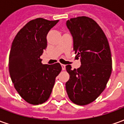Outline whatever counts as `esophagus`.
Masks as SVG:
<instances>
[{
  "mask_svg": "<svg viewBox=\"0 0 124 124\" xmlns=\"http://www.w3.org/2000/svg\"><path fill=\"white\" fill-rule=\"evenodd\" d=\"M61 66H62V70H64L65 69H66V65L61 64Z\"/></svg>",
  "mask_w": 124,
  "mask_h": 124,
  "instance_id": "esophagus-1",
  "label": "esophagus"
}]
</instances>
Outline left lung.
Instances as JSON below:
<instances>
[{"label":"left lung","instance_id":"obj_1","mask_svg":"<svg viewBox=\"0 0 124 124\" xmlns=\"http://www.w3.org/2000/svg\"><path fill=\"white\" fill-rule=\"evenodd\" d=\"M66 26L81 66L77 70L66 66L70 74L66 89L71 101L84 106L94 101L106 86L112 70L111 52L105 34L93 19L74 18L66 21Z\"/></svg>","mask_w":124,"mask_h":124}]
</instances>
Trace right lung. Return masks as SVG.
<instances>
[{"mask_svg":"<svg viewBox=\"0 0 124 124\" xmlns=\"http://www.w3.org/2000/svg\"><path fill=\"white\" fill-rule=\"evenodd\" d=\"M58 21L42 18L31 20L12 42L10 76L18 93L29 104L38 105L48 100L56 77L62 70L59 63L42 64L40 58L47 47V34Z\"/></svg>","mask_w":124,"mask_h":124,"instance_id":"add662e5","label":"right lung"}]
</instances>
